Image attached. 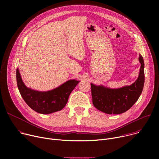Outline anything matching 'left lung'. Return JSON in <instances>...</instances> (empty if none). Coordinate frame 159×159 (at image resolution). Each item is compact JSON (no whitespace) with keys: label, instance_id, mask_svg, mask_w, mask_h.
<instances>
[{"label":"left lung","instance_id":"obj_1","mask_svg":"<svg viewBox=\"0 0 159 159\" xmlns=\"http://www.w3.org/2000/svg\"><path fill=\"white\" fill-rule=\"evenodd\" d=\"M139 61L141 63L139 76L129 86L112 89L90 84L94 107L106 114L118 115L126 112L133 106L142 93L145 82L144 61L141 55Z\"/></svg>","mask_w":159,"mask_h":159}]
</instances>
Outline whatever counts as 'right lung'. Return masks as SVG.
I'll return each mask as SVG.
<instances>
[{"mask_svg":"<svg viewBox=\"0 0 159 159\" xmlns=\"http://www.w3.org/2000/svg\"><path fill=\"white\" fill-rule=\"evenodd\" d=\"M16 80L22 98L32 109L41 114H50L61 110L79 82L70 80L50 91L39 92L28 88L25 85L18 69L16 70Z\"/></svg>","mask_w":159,"mask_h":159,"instance_id":"right-lung-1","label":"right lung"}]
</instances>
